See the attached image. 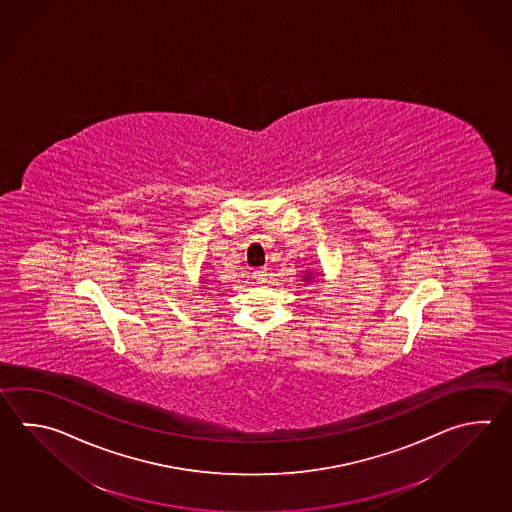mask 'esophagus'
<instances>
[{
  "mask_svg": "<svg viewBox=\"0 0 512 512\" xmlns=\"http://www.w3.org/2000/svg\"><path fill=\"white\" fill-rule=\"evenodd\" d=\"M268 275H270V273H268V268H259V270H255V272H253V279L259 282V284H262V282L268 281Z\"/></svg>",
  "mask_w": 512,
  "mask_h": 512,
  "instance_id": "obj_1",
  "label": "esophagus"
}]
</instances>
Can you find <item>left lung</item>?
<instances>
[{
    "mask_svg": "<svg viewBox=\"0 0 512 512\" xmlns=\"http://www.w3.org/2000/svg\"><path fill=\"white\" fill-rule=\"evenodd\" d=\"M313 279H315V273L313 272H306L303 275V281L308 284V282H313Z\"/></svg>",
    "mask_w": 512,
    "mask_h": 512,
    "instance_id": "1",
    "label": "left lung"
}]
</instances>
